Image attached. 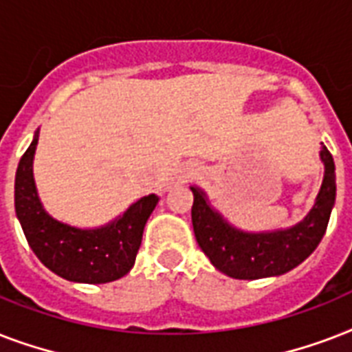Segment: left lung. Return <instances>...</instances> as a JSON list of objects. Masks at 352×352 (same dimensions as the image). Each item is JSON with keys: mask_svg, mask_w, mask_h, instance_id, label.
Segmentation results:
<instances>
[{"mask_svg": "<svg viewBox=\"0 0 352 352\" xmlns=\"http://www.w3.org/2000/svg\"><path fill=\"white\" fill-rule=\"evenodd\" d=\"M325 164L322 190L316 204L300 225L272 234H246L230 226L210 208L204 193L192 186V223L201 250L217 270L235 279H259L279 276L305 261L320 245L327 230L336 197V175L333 155L322 149Z\"/></svg>", "mask_w": 352, "mask_h": 352, "instance_id": "8db88e82", "label": "left lung"}]
</instances>
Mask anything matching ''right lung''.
<instances>
[{
  "mask_svg": "<svg viewBox=\"0 0 352 352\" xmlns=\"http://www.w3.org/2000/svg\"><path fill=\"white\" fill-rule=\"evenodd\" d=\"M36 144L38 133L19 159L14 182L16 215L36 257L60 278L76 283H109L126 276L135 265L144 225L159 197H142L120 219L96 230H80L58 223L41 208L36 193L32 179Z\"/></svg>",
  "mask_w": 352,
  "mask_h": 352,
  "instance_id": "add662e5",
  "label": "right lung"
}]
</instances>
